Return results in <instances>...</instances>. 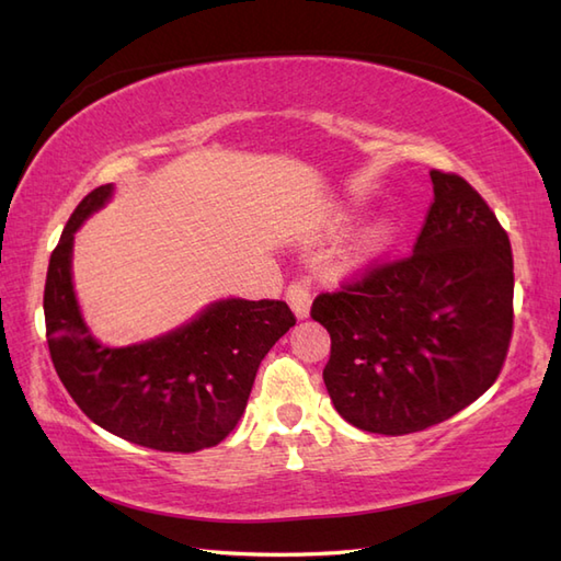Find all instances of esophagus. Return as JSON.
Segmentation results:
<instances>
[{
  "mask_svg": "<svg viewBox=\"0 0 561 561\" xmlns=\"http://www.w3.org/2000/svg\"><path fill=\"white\" fill-rule=\"evenodd\" d=\"M284 299L291 306V311L296 318H308L311 313V304H313V287L308 279H294L287 291H284Z\"/></svg>",
  "mask_w": 561,
  "mask_h": 561,
  "instance_id": "34e87169",
  "label": "esophagus"
}]
</instances>
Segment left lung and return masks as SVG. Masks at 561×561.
<instances>
[{
    "label": "left lung",
    "instance_id": "8db88e82",
    "mask_svg": "<svg viewBox=\"0 0 561 561\" xmlns=\"http://www.w3.org/2000/svg\"><path fill=\"white\" fill-rule=\"evenodd\" d=\"M434 202L410 255L371 262L316 296L330 332L323 380L356 428L424 432L490 390L514 335V255L465 178L432 171Z\"/></svg>",
    "mask_w": 561,
    "mask_h": 561
}]
</instances>
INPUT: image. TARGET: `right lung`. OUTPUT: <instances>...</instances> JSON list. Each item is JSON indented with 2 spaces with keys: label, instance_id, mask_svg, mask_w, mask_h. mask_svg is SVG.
Masks as SVG:
<instances>
[{
  "label": "right lung",
  "instance_id": "right-lung-1",
  "mask_svg": "<svg viewBox=\"0 0 561 561\" xmlns=\"http://www.w3.org/2000/svg\"><path fill=\"white\" fill-rule=\"evenodd\" d=\"M111 193L113 185H101L79 202L47 265L43 308L55 371L105 432L165 453L217 446L245 412L260 362L296 316L284 301L229 299L165 337L103 347L83 325L69 265L75 231Z\"/></svg>",
  "mask_w": 561,
  "mask_h": 561
}]
</instances>
